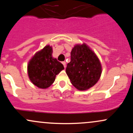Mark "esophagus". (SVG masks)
<instances>
[{
	"instance_id": "obj_1",
	"label": "esophagus",
	"mask_w": 133,
	"mask_h": 133,
	"mask_svg": "<svg viewBox=\"0 0 133 133\" xmlns=\"http://www.w3.org/2000/svg\"><path fill=\"white\" fill-rule=\"evenodd\" d=\"M62 64L64 65V68H66V62H65V61H64V62H62Z\"/></svg>"
}]
</instances>
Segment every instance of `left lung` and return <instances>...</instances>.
<instances>
[{
  "label": "left lung",
  "mask_w": 133,
  "mask_h": 133,
  "mask_svg": "<svg viewBox=\"0 0 133 133\" xmlns=\"http://www.w3.org/2000/svg\"><path fill=\"white\" fill-rule=\"evenodd\" d=\"M65 72L76 89L85 91L99 80L102 66L95 52L87 44H76L71 51V62Z\"/></svg>",
  "instance_id": "8db88e82"
}]
</instances>
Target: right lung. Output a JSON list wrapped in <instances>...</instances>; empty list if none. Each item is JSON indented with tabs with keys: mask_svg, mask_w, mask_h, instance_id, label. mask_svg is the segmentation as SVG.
<instances>
[{
	"mask_svg": "<svg viewBox=\"0 0 133 133\" xmlns=\"http://www.w3.org/2000/svg\"><path fill=\"white\" fill-rule=\"evenodd\" d=\"M64 68L52 57V47L45 45L36 53L27 65V73L32 83L41 89L51 86L57 75Z\"/></svg>",
	"mask_w": 133,
	"mask_h": 133,
	"instance_id": "right-lung-1",
	"label": "right lung"
}]
</instances>
